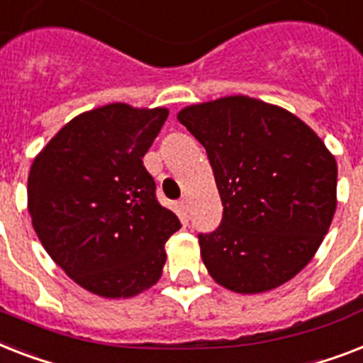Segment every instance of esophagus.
Returning <instances> with one entry per match:
<instances>
[{"label":"esophagus","mask_w":363,"mask_h":363,"mask_svg":"<svg viewBox=\"0 0 363 363\" xmlns=\"http://www.w3.org/2000/svg\"><path fill=\"white\" fill-rule=\"evenodd\" d=\"M179 211H182V213H184L185 217L189 216V211H191L189 199H182V200H179Z\"/></svg>","instance_id":"34e87169"}]
</instances>
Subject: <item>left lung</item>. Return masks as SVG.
Instances as JSON below:
<instances>
[{"label": "left lung", "mask_w": 363, "mask_h": 363, "mask_svg": "<svg viewBox=\"0 0 363 363\" xmlns=\"http://www.w3.org/2000/svg\"><path fill=\"white\" fill-rule=\"evenodd\" d=\"M178 121L206 147L221 225L199 234L208 274L238 294L291 281L320 247L337 206V163L289 110L230 95L185 106Z\"/></svg>", "instance_id": "obj_1"}]
</instances>
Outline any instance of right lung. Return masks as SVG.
<instances>
[{
    "label": "right lung",
    "mask_w": 363,
    "mask_h": 363,
    "mask_svg": "<svg viewBox=\"0 0 363 363\" xmlns=\"http://www.w3.org/2000/svg\"><path fill=\"white\" fill-rule=\"evenodd\" d=\"M168 110L104 104L72 118L31 164L28 210L43 247L77 285L133 298L159 281L179 230L142 157Z\"/></svg>",
    "instance_id": "1"
}]
</instances>
